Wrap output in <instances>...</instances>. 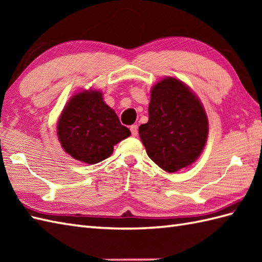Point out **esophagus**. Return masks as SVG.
I'll list each match as a JSON object with an SVG mask.
<instances>
[{"instance_id": "esophagus-1", "label": "esophagus", "mask_w": 262, "mask_h": 262, "mask_svg": "<svg viewBox=\"0 0 262 262\" xmlns=\"http://www.w3.org/2000/svg\"><path fill=\"white\" fill-rule=\"evenodd\" d=\"M130 132H132V135L133 136H137V134H138V127H137V125H132L130 126Z\"/></svg>"}]
</instances>
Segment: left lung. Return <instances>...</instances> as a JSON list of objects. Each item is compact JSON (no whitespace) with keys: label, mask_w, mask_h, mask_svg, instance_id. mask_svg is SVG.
Returning a JSON list of instances; mask_svg holds the SVG:
<instances>
[{"label":"left lung","mask_w":262,"mask_h":262,"mask_svg":"<svg viewBox=\"0 0 262 262\" xmlns=\"http://www.w3.org/2000/svg\"><path fill=\"white\" fill-rule=\"evenodd\" d=\"M153 162L166 172L193 163L208 135V119L199 99L174 77L158 82L151 91L148 121L138 128Z\"/></svg>","instance_id":"left-lung-1"}]
</instances>
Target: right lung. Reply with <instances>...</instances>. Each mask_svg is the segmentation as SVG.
I'll use <instances>...</instances> for the list:
<instances>
[{
	"instance_id": "1",
	"label": "right lung",
	"mask_w": 262,
	"mask_h": 262,
	"mask_svg": "<svg viewBox=\"0 0 262 262\" xmlns=\"http://www.w3.org/2000/svg\"><path fill=\"white\" fill-rule=\"evenodd\" d=\"M62 147L72 158L96 164L109 158L117 143L130 135L97 90L74 94L57 122Z\"/></svg>"
}]
</instances>
